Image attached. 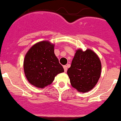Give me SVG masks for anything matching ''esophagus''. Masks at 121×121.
<instances>
[{
    "instance_id": "1",
    "label": "esophagus",
    "mask_w": 121,
    "mask_h": 121,
    "mask_svg": "<svg viewBox=\"0 0 121 121\" xmlns=\"http://www.w3.org/2000/svg\"><path fill=\"white\" fill-rule=\"evenodd\" d=\"M63 68H64V71H65V72H66L67 69H68V66H64Z\"/></svg>"
}]
</instances>
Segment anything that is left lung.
I'll return each instance as SVG.
<instances>
[{
    "label": "left lung",
    "instance_id": "obj_1",
    "mask_svg": "<svg viewBox=\"0 0 121 121\" xmlns=\"http://www.w3.org/2000/svg\"><path fill=\"white\" fill-rule=\"evenodd\" d=\"M101 69V62L95 52L89 49L85 52L79 49L67 73L71 86L78 92L86 93L97 84Z\"/></svg>",
    "mask_w": 121,
    "mask_h": 121
}]
</instances>
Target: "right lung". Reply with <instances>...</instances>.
<instances>
[{"label": "right lung", "mask_w": 121, "mask_h": 121, "mask_svg": "<svg viewBox=\"0 0 121 121\" xmlns=\"http://www.w3.org/2000/svg\"><path fill=\"white\" fill-rule=\"evenodd\" d=\"M24 71L29 83L43 88L52 82L64 69L54 53V45L48 41L35 43L29 50L24 60Z\"/></svg>", "instance_id": "obj_1"}]
</instances>
